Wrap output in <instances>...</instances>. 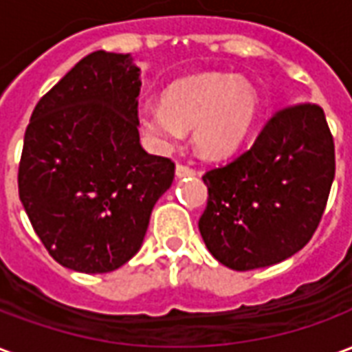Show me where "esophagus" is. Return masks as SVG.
I'll return each mask as SVG.
<instances>
[{"mask_svg":"<svg viewBox=\"0 0 352 352\" xmlns=\"http://www.w3.org/2000/svg\"><path fill=\"white\" fill-rule=\"evenodd\" d=\"M175 173L177 177H192L196 175V169H192L190 166H184V164H177Z\"/></svg>","mask_w":352,"mask_h":352,"instance_id":"obj_1","label":"esophagus"}]
</instances>
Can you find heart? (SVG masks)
<instances>
[{"label":"heart","mask_w":352,"mask_h":352,"mask_svg":"<svg viewBox=\"0 0 352 352\" xmlns=\"http://www.w3.org/2000/svg\"><path fill=\"white\" fill-rule=\"evenodd\" d=\"M260 100L249 80L204 73L177 80L164 92L162 107H143L139 122L160 148L175 146L183 130H194V145L206 158H226L249 138Z\"/></svg>","instance_id":"heart-1"}]
</instances>
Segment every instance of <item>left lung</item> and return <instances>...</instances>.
I'll return each instance as SVG.
<instances>
[{"instance_id": "1", "label": "left lung", "mask_w": 352, "mask_h": 352, "mask_svg": "<svg viewBox=\"0 0 352 352\" xmlns=\"http://www.w3.org/2000/svg\"><path fill=\"white\" fill-rule=\"evenodd\" d=\"M333 175L322 107L279 109L249 151L204 175L209 198L198 226L206 247L236 272L290 258L315 234Z\"/></svg>"}]
</instances>
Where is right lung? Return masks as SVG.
<instances>
[{"label": "right lung", "mask_w": 352, "mask_h": 352, "mask_svg": "<svg viewBox=\"0 0 352 352\" xmlns=\"http://www.w3.org/2000/svg\"><path fill=\"white\" fill-rule=\"evenodd\" d=\"M139 67L96 50L35 105L19 194L45 249L80 273L115 272L141 249L175 164L139 143Z\"/></svg>", "instance_id": "obj_1"}]
</instances>
